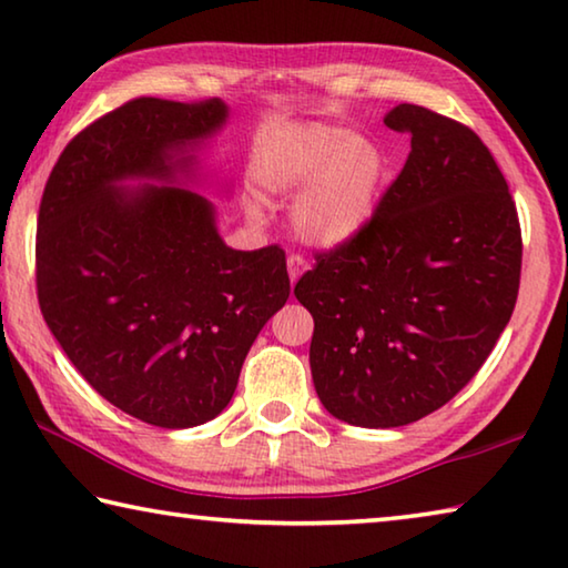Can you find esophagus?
I'll list each match as a JSON object with an SVG mask.
<instances>
[{"label":"esophagus","mask_w":568,"mask_h":568,"mask_svg":"<svg viewBox=\"0 0 568 568\" xmlns=\"http://www.w3.org/2000/svg\"><path fill=\"white\" fill-rule=\"evenodd\" d=\"M286 272H290V282L292 284H296L302 278V274L306 272V262L302 256H296V254H292L290 258H286Z\"/></svg>","instance_id":"obj_1"}]
</instances>
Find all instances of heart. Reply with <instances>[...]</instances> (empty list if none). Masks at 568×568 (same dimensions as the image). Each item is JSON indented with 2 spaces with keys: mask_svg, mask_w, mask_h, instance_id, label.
<instances>
[{
  "mask_svg": "<svg viewBox=\"0 0 568 568\" xmlns=\"http://www.w3.org/2000/svg\"><path fill=\"white\" fill-rule=\"evenodd\" d=\"M258 183L272 196H295L292 229L306 246L339 248L372 223L389 158L375 138L342 125L302 123L276 138L258 161ZM258 216V206L251 203Z\"/></svg>",
  "mask_w": 568,
  "mask_h": 568,
  "instance_id": "heart-1",
  "label": "heart"
}]
</instances>
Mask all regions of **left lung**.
I'll return each mask as SVG.
<instances>
[{"instance_id":"1","label":"left lung","mask_w":568,"mask_h":568,"mask_svg":"<svg viewBox=\"0 0 568 568\" xmlns=\"http://www.w3.org/2000/svg\"><path fill=\"white\" fill-rule=\"evenodd\" d=\"M403 173L355 241L294 286L314 317L310 365L327 413L357 427L420 420L470 383L514 314L520 226L494 155L470 128L420 105Z\"/></svg>"}]
</instances>
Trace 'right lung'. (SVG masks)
<instances>
[{"mask_svg": "<svg viewBox=\"0 0 568 568\" xmlns=\"http://www.w3.org/2000/svg\"><path fill=\"white\" fill-rule=\"evenodd\" d=\"M219 98H138L64 148L37 219V296L92 389L148 425L196 427L231 403L264 324L290 300L278 246L231 248L206 169Z\"/></svg>", "mask_w": 568, "mask_h": 568, "instance_id": "1", "label": "right lung"}]
</instances>
